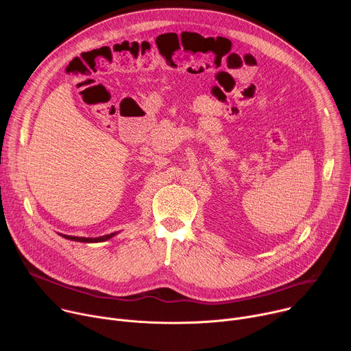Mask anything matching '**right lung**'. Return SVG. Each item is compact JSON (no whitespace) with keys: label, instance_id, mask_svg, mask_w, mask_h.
Here are the masks:
<instances>
[{"label":"right lung","instance_id":"right-lung-1","mask_svg":"<svg viewBox=\"0 0 351 351\" xmlns=\"http://www.w3.org/2000/svg\"><path fill=\"white\" fill-rule=\"evenodd\" d=\"M115 233H110V234H104V236H98V237H82V236H69V234H64V237L71 239V240H76V241H86V243H91V241H104L108 240L110 237H112Z\"/></svg>","mask_w":351,"mask_h":351}]
</instances>
